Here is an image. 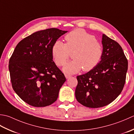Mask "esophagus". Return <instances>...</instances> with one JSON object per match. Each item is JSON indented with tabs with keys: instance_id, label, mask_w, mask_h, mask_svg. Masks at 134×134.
Returning <instances> with one entry per match:
<instances>
[{
	"instance_id": "1",
	"label": "esophagus",
	"mask_w": 134,
	"mask_h": 134,
	"mask_svg": "<svg viewBox=\"0 0 134 134\" xmlns=\"http://www.w3.org/2000/svg\"><path fill=\"white\" fill-rule=\"evenodd\" d=\"M65 77H66V79H69L70 77H72V76L71 75H67V74H65Z\"/></svg>"
}]
</instances>
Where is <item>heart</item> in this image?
<instances>
[{
	"instance_id": "b5f03b06",
	"label": "heart",
	"mask_w": 134,
	"mask_h": 134,
	"mask_svg": "<svg viewBox=\"0 0 134 134\" xmlns=\"http://www.w3.org/2000/svg\"><path fill=\"white\" fill-rule=\"evenodd\" d=\"M66 43L57 40L52 47V55L55 64L62 66L72 54V61L63 68L64 72L75 74L83 69L85 72L92 70L99 63L103 50L102 44L94 35L83 29H76L65 36Z\"/></svg>"
}]
</instances>
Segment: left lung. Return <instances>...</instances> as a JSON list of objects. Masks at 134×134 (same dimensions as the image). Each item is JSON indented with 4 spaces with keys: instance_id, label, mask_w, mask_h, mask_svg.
I'll list each match as a JSON object with an SVG mask.
<instances>
[{
    "instance_id": "obj_1",
    "label": "left lung",
    "mask_w": 134,
    "mask_h": 134,
    "mask_svg": "<svg viewBox=\"0 0 134 134\" xmlns=\"http://www.w3.org/2000/svg\"><path fill=\"white\" fill-rule=\"evenodd\" d=\"M102 58L94 69L77 76L75 96L77 101L91 108H101L112 102L124 86L128 61L118 43L102 35Z\"/></svg>"
}]
</instances>
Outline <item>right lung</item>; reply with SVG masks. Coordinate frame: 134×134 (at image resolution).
<instances>
[{
	"mask_svg": "<svg viewBox=\"0 0 134 134\" xmlns=\"http://www.w3.org/2000/svg\"><path fill=\"white\" fill-rule=\"evenodd\" d=\"M68 31L49 28L34 33L16 46L9 61L12 87L21 99L34 107L55 102L66 81L53 61L52 47Z\"/></svg>",
	"mask_w": 134,
	"mask_h": 134,
	"instance_id": "1",
	"label": "right lung"
}]
</instances>
